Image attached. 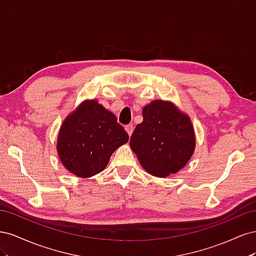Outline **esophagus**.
<instances>
[{"label":"esophagus","instance_id":"1","mask_svg":"<svg viewBox=\"0 0 256 256\" xmlns=\"http://www.w3.org/2000/svg\"><path fill=\"white\" fill-rule=\"evenodd\" d=\"M125 130L127 131V134L129 136H131V134H132V132H134V126L132 125H126L125 126Z\"/></svg>","mask_w":256,"mask_h":256}]
</instances>
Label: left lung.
<instances>
[{
	"mask_svg": "<svg viewBox=\"0 0 256 256\" xmlns=\"http://www.w3.org/2000/svg\"><path fill=\"white\" fill-rule=\"evenodd\" d=\"M143 122L130 138V147L146 172L166 177L182 168L196 148L188 115L172 102L154 100L143 108Z\"/></svg>",
	"mask_w": 256,
	"mask_h": 256,
	"instance_id": "1",
	"label": "left lung"
}]
</instances>
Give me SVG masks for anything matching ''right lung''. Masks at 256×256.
Listing matches in <instances>:
<instances>
[{"mask_svg": "<svg viewBox=\"0 0 256 256\" xmlns=\"http://www.w3.org/2000/svg\"><path fill=\"white\" fill-rule=\"evenodd\" d=\"M129 136L116 116L97 100H85L63 122L56 150L63 166L81 178L106 168L112 154Z\"/></svg>", "mask_w": 256, "mask_h": 256, "instance_id": "1", "label": "right lung"}]
</instances>
